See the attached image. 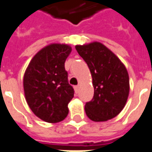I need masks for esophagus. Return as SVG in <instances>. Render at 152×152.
Listing matches in <instances>:
<instances>
[{"mask_svg": "<svg viewBox=\"0 0 152 152\" xmlns=\"http://www.w3.org/2000/svg\"><path fill=\"white\" fill-rule=\"evenodd\" d=\"M74 89H75L76 93H78L79 92V89H80V86H74Z\"/></svg>", "mask_w": 152, "mask_h": 152, "instance_id": "34e87169", "label": "esophagus"}]
</instances>
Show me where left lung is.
I'll return each mask as SVG.
<instances>
[{"instance_id": "left-lung-1", "label": "left lung", "mask_w": 152, "mask_h": 152, "mask_svg": "<svg viewBox=\"0 0 152 152\" xmlns=\"http://www.w3.org/2000/svg\"><path fill=\"white\" fill-rule=\"evenodd\" d=\"M92 76L94 96L85 111L94 121H106L119 114L129 95V76L119 58L99 42L76 46Z\"/></svg>"}]
</instances>
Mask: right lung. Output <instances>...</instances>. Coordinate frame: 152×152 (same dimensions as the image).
<instances>
[{
  "instance_id": "right-lung-1",
  "label": "right lung",
  "mask_w": 152,
  "mask_h": 152,
  "mask_svg": "<svg viewBox=\"0 0 152 152\" xmlns=\"http://www.w3.org/2000/svg\"><path fill=\"white\" fill-rule=\"evenodd\" d=\"M72 47L51 44L32 58L23 79L25 96L35 115L49 123L61 121L68 115L74 89L68 82L65 61Z\"/></svg>"
}]
</instances>
